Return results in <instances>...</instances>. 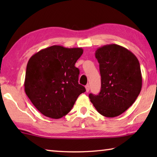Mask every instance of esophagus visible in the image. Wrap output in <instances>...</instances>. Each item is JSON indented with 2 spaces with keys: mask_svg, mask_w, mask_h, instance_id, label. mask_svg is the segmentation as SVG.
<instances>
[{
  "mask_svg": "<svg viewBox=\"0 0 157 157\" xmlns=\"http://www.w3.org/2000/svg\"><path fill=\"white\" fill-rule=\"evenodd\" d=\"M85 88H86V92H89V90H90V86H89V84L86 85V86H85Z\"/></svg>",
  "mask_w": 157,
  "mask_h": 157,
  "instance_id": "34e87169",
  "label": "esophagus"
}]
</instances>
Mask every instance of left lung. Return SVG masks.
I'll return each mask as SVG.
<instances>
[{"mask_svg": "<svg viewBox=\"0 0 157 157\" xmlns=\"http://www.w3.org/2000/svg\"><path fill=\"white\" fill-rule=\"evenodd\" d=\"M100 66L101 90L89 98L101 115L108 118L120 116L139 96L142 75L137 57L125 48L105 45L95 51Z\"/></svg>", "mask_w": 157, "mask_h": 157, "instance_id": "obj_1", "label": "left lung"}]
</instances>
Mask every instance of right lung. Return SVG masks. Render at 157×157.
<instances>
[{"label":"right lung","instance_id":"right-lung-1","mask_svg":"<svg viewBox=\"0 0 157 157\" xmlns=\"http://www.w3.org/2000/svg\"><path fill=\"white\" fill-rule=\"evenodd\" d=\"M82 53L81 48L55 45L41 50L29 59L25 92L45 116L62 118L71 110L79 95L86 91L78 83L79 71L75 66Z\"/></svg>","mask_w":157,"mask_h":157}]
</instances>
